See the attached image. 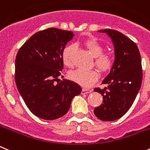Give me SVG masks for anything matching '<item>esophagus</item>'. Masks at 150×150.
<instances>
[{
	"label": "esophagus",
	"instance_id": "1",
	"mask_svg": "<svg viewBox=\"0 0 150 150\" xmlns=\"http://www.w3.org/2000/svg\"><path fill=\"white\" fill-rule=\"evenodd\" d=\"M92 92L91 89H86V88H83L82 91V94H87V93H90Z\"/></svg>",
	"mask_w": 150,
	"mask_h": 150
}]
</instances>
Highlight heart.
Returning a JSON list of instances; mask_svg holds the SVG:
<instances>
[{
	"mask_svg": "<svg viewBox=\"0 0 150 150\" xmlns=\"http://www.w3.org/2000/svg\"><path fill=\"white\" fill-rule=\"evenodd\" d=\"M84 45L93 57L95 58L94 64L100 72L106 73L110 70L112 65V59L110 55L103 54L104 48L94 38H89L84 41ZM74 45H68L62 51V59L64 65L68 68L73 67V53ZM68 77L73 82L85 88H88L97 81L99 75L95 70L78 69L71 71L68 74Z\"/></svg>",
	"mask_w": 150,
	"mask_h": 150,
	"instance_id": "obj_1",
	"label": "heart"
}]
</instances>
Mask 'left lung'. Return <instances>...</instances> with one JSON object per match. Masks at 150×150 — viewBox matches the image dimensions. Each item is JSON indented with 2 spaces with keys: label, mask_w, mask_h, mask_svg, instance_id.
<instances>
[{
  "label": "left lung",
  "mask_w": 150,
  "mask_h": 150,
  "mask_svg": "<svg viewBox=\"0 0 150 150\" xmlns=\"http://www.w3.org/2000/svg\"><path fill=\"white\" fill-rule=\"evenodd\" d=\"M112 40L115 59L110 71L102 84L103 89L94 91L103 96L100 106L94 108L95 115L102 121L112 122L120 119L130 108L142 82V59L136 44L118 31L102 29Z\"/></svg>",
  "instance_id": "obj_1"
}]
</instances>
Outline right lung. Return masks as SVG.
I'll return each mask as SVG.
<instances>
[{
  "mask_svg": "<svg viewBox=\"0 0 150 150\" xmlns=\"http://www.w3.org/2000/svg\"><path fill=\"white\" fill-rule=\"evenodd\" d=\"M74 35L73 31L56 28L40 31L17 54V88L29 110L40 119L54 120L65 115L73 98L82 92L76 82L59 79L62 51Z\"/></svg>",
  "mask_w": 150,
  "mask_h": 150,
  "instance_id": "add662e5",
  "label": "right lung"
}]
</instances>
